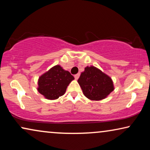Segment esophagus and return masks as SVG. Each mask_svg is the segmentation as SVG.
<instances>
[{"mask_svg": "<svg viewBox=\"0 0 150 150\" xmlns=\"http://www.w3.org/2000/svg\"><path fill=\"white\" fill-rule=\"evenodd\" d=\"M79 76H80V73H78L77 74L74 75V78H75L76 80H78V79H79Z\"/></svg>", "mask_w": 150, "mask_h": 150, "instance_id": "esophagus-1", "label": "esophagus"}]
</instances>
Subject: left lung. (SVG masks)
Listing matches in <instances>:
<instances>
[{
    "label": "left lung",
    "instance_id": "left-lung-1",
    "mask_svg": "<svg viewBox=\"0 0 150 150\" xmlns=\"http://www.w3.org/2000/svg\"><path fill=\"white\" fill-rule=\"evenodd\" d=\"M85 97L91 100L105 99L114 90L112 80L94 66H87L78 80Z\"/></svg>",
    "mask_w": 150,
    "mask_h": 150
}]
</instances>
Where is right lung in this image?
<instances>
[{"label":"right lung","instance_id":"obj_1","mask_svg":"<svg viewBox=\"0 0 150 150\" xmlns=\"http://www.w3.org/2000/svg\"><path fill=\"white\" fill-rule=\"evenodd\" d=\"M74 77L59 65H54L39 77L38 91L48 100H57L64 95Z\"/></svg>","mask_w":150,"mask_h":150}]
</instances>
